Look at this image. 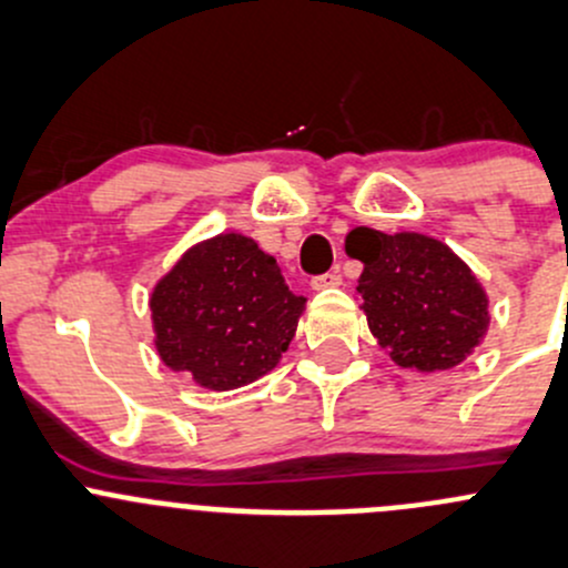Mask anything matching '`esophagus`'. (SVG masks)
<instances>
[{"label":"esophagus","mask_w":568,"mask_h":568,"mask_svg":"<svg viewBox=\"0 0 568 568\" xmlns=\"http://www.w3.org/2000/svg\"><path fill=\"white\" fill-rule=\"evenodd\" d=\"M339 284H342V276L336 271L312 278V290H331V286H339Z\"/></svg>","instance_id":"obj_1"}]
</instances>
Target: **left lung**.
<instances>
[{
	"label": "left lung",
	"instance_id": "left-lung-1",
	"mask_svg": "<svg viewBox=\"0 0 568 568\" xmlns=\"http://www.w3.org/2000/svg\"><path fill=\"white\" fill-rule=\"evenodd\" d=\"M347 254L364 262L356 290L373 336L408 369H450L480 345L488 301L467 265L425 234L353 229Z\"/></svg>",
	"mask_w": 568,
	"mask_h": 568
}]
</instances>
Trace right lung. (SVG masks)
Returning a JSON list of instances; mask_svg holds the SVG:
<instances>
[{
    "label": "right lung",
    "instance_id": "obj_1",
    "mask_svg": "<svg viewBox=\"0 0 568 568\" xmlns=\"http://www.w3.org/2000/svg\"><path fill=\"white\" fill-rule=\"evenodd\" d=\"M303 306L271 254L221 234L190 248L151 292L156 351L206 389H237L276 367Z\"/></svg>",
    "mask_w": 568,
    "mask_h": 568
}]
</instances>
